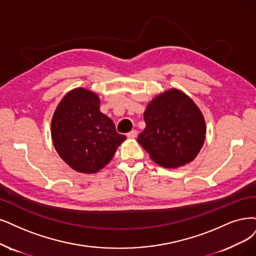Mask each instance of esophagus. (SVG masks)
I'll return each instance as SVG.
<instances>
[{"label": "esophagus", "mask_w": 256, "mask_h": 256, "mask_svg": "<svg viewBox=\"0 0 256 256\" xmlns=\"http://www.w3.org/2000/svg\"><path fill=\"white\" fill-rule=\"evenodd\" d=\"M137 130H130V133H128V138H136L137 137Z\"/></svg>", "instance_id": "34e87169"}]
</instances>
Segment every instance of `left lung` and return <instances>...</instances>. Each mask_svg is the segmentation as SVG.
Returning <instances> with one entry per match:
<instances>
[{
	"label": "left lung",
	"instance_id": "1",
	"mask_svg": "<svg viewBox=\"0 0 256 256\" xmlns=\"http://www.w3.org/2000/svg\"><path fill=\"white\" fill-rule=\"evenodd\" d=\"M146 128L137 140L156 164L174 168L191 162L206 138V122L194 101L172 88L158 94L144 115Z\"/></svg>",
	"mask_w": 256,
	"mask_h": 256
}]
</instances>
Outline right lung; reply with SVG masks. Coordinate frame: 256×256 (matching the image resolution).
<instances>
[{
	"instance_id": "1",
	"label": "right lung",
	"mask_w": 256,
	"mask_h": 256,
	"mask_svg": "<svg viewBox=\"0 0 256 256\" xmlns=\"http://www.w3.org/2000/svg\"><path fill=\"white\" fill-rule=\"evenodd\" d=\"M52 139L59 156L74 171L92 174L106 166L126 139L100 112L96 94L76 88L66 94L52 119Z\"/></svg>"
}]
</instances>
